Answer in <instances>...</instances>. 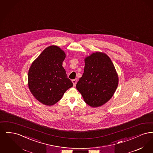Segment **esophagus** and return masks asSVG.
I'll return each mask as SVG.
<instances>
[{"label": "esophagus", "instance_id": "1", "mask_svg": "<svg viewBox=\"0 0 153 153\" xmlns=\"http://www.w3.org/2000/svg\"><path fill=\"white\" fill-rule=\"evenodd\" d=\"M72 82H73V85L75 86L76 83H77V80L76 79H74V80H72Z\"/></svg>", "mask_w": 153, "mask_h": 153}]
</instances>
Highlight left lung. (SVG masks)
<instances>
[{
  "instance_id": "8db88e82",
  "label": "left lung",
  "mask_w": 153,
  "mask_h": 153,
  "mask_svg": "<svg viewBox=\"0 0 153 153\" xmlns=\"http://www.w3.org/2000/svg\"><path fill=\"white\" fill-rule=\"evenodd\" d=\"M118 76L112 61L105 53L96 52L85 58V67L76 88L92 107L102 106L114 94Z\"/></svg>"
}]
</instances>
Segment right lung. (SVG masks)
Returning <instances> with one entry per match:
<instances>
[{"label": "right lung", "mask_w": 153, "mask_h": 153, "mask_svg": "<svg viewBox=\"0 0 153 153\" xmlns=\"http://www.w3.org/2000/svg\"><path fill=\"white\" fill-rule=\"evenodd\" d=\"M65 52L57 46L46 48L33 61L28 73V85L34 97L46 105H52L73 87L62 62Z\"/></svg>", "instance_id": "1"}]
</instances>
